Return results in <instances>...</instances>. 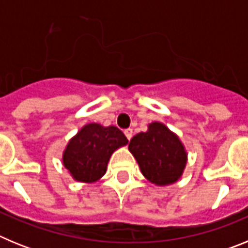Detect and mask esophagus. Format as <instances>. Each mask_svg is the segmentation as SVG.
<instances>
[{"label":"esophagus","mask_w":248,"mask_h":248,"mask_svg":"<svg viewBox=\"0 0 248 248\" xmlns=\"http://www.w3.org/2000/svg\"><path fill=\"white\" fill-rule=\"evenodd\" d=\"M124 134H125V137H126V139L128 140H130L131 139V137H133V129H125V130H124Z\"/></svg>","instance_id":"esophagus-1"}]
</instances>
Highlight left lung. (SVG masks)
Here are the masks:
<instances>
[{
  "label": "left lung",
  "mask_w": 248,
  "mask_h": 248,
  "mask_svg": "<svg viewBox=\"0 0 248 248\" xmlns=\"http://www.w3.org/2000/svg\"><path fill=\"white\" fill-rule=\"evenodd\" d=\"M129 150L137 159L141 174L159 186L176 183L187 160L179 137L159 122L151 123L148 131L133 137Z\"/></svg>",
  "instance_id": "left-lung-1"
}]
</instances>
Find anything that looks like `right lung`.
Instances as JSON below:
<instances>
[{
    "instance_id": "obj_1",
    "label": "right lung",
    "mask_w": 248,
    "mask_h": 248,
    "mask_svg": "<svg viewBox=\"0 0 248 248\" xmlns=\"http://www.w3.org/2000/svg\"><path fill=\"white\" fill-rule=\"evenodd\" d=\"M128 139L117 126L91 123L74 135L63 153V165L74 180L94 183L107 171L111 154Z\"/></svg>"
}]
</instances>
